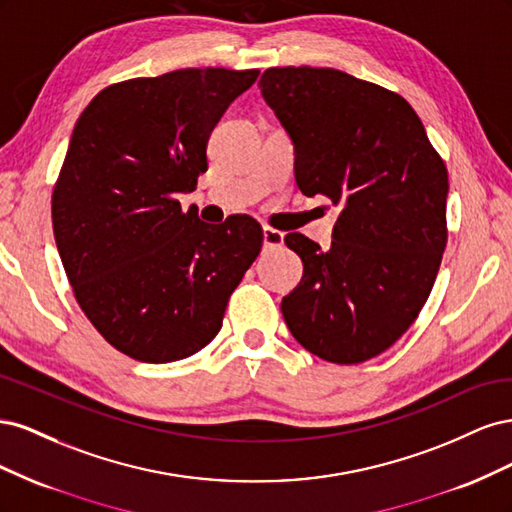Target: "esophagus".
I'll return each mask as SVG.
<instances>
[{
	"label": "esophagus",
	"mask_w": 512,
	"mask_h": 512,
	"mask_svg": "<svg viewBox=\"0 0 512 512\" xmlns=\"http://www.w3.org/2000/svg\"><path fill=\"white\" fill-rule=\"evenodd\" d=\"M262 243H265V247H282L284 245V232L265 226V228H262Z\"/></svg>",
	"instance_id": "1"
}]
</instances>
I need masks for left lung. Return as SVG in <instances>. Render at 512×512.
<instances>
[{"mask_svg": "<svg viewBox=\"0 0 512 512\" xmlns=\"http://www.w3.org/2000/svg\"><path fill=\"white\" fill-rule=\"evenodd\" d=\"M294 147L305 196L339 207L327 252L301 232L303 260L282 299L292 337L320 359H374L421 312L446 247L448 173L423 121L393 91L333 68H269L258 81Z\"/></svg>", "mask_w": 512, "mask_h": 512, "instance_id": "8db88e82", "label": "left lung"}]
</instances>
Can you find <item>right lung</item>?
Here are the masks:
<instances>
[{"mask_svg": "<svg viewBox=\"0 0 512 512\" xmlns=\"http://www.w3.org/2000/svg\"><path fill=\"white\" fill-rule=\"evenodd\" d=\"M258 70L185 68L102 89L76 121L53 190L61 265L108 344L143 363L205 348L262 247L250 215L183 213L207 143Z\"/></svg>", "mask_w": 512, "mask_h": 512, "instance_id": "1", "label": "right lung"}]
</instances>
